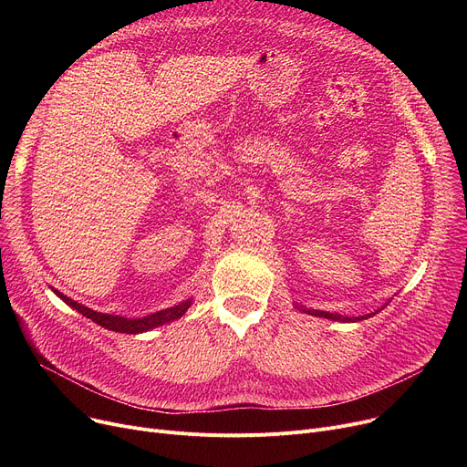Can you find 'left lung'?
<instances>
[{"mask_svg": "<svg viewBox=\"0 0 467 467\" xmlns=\"http://www.w3.org/2000/svg\"><path fill=\"white\" fill-rule=\"evenodd\" d=\"M299 310L312 314V316H320V317H327V320H338V322H359V320H367V317H371L373 314H365V316H358V317H342L340 314H333V312H324V310H308L305 306H301Z\"/></svg>", "mask_w": 467, "mask_h": 467, "instance_id": "left-lung-1", "label": "left lung"}]
</instances>
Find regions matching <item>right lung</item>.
Returning <instances> with one entry per match:
<instances>
[{
    "label": "right lung",
    "mask_w": 467,
    "mask_h": 467,
    "mask_svg": "<svg viewBox=\"0 0 467 467\" xmlns=\"http://www.w3.org/2000/svg\"><path fill=\"white\" fill-rule=\"evenodd\" d=\"M53 291L57 293V296L66 303L69 305L71 308H76L78 312H81L83 316L90 317V320L98 326H102L109 331H117V333H129V335H136V333H143V331H150V329H155L159 326H164L168 322H174L178 320V317H182L187 308L191 306L192 299H187L176 306L171 308H166V310H161V312H155V314H150V316H143V317H134V320H130V317H122V316H113V314H102V312H96L92 308H87L85 305L73 301L69 297H66L64 293H60L58 289L53 287Z\"/></svg>",
    "instance_id": "right-lung-1"
}]
</instances>
